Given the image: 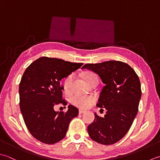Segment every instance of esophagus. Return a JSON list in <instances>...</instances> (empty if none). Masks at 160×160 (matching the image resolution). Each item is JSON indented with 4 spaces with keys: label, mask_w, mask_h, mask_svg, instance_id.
Wrapping results in <instances>:
<instances>
[{
    "label": "esophagus",
    "mask_w": 160,
    "mask_h": 160,
    "mask_svg": "<svg viewBox=\"0 0 160 160\" xmlns=\"http://www.w3.org/2000/svg\"><path fill=\"white\" fill-rule=\"evenodd\" d=\"M79 114H83V113H85V112H86V111H85V110H79Z\"/></svg>",
    "instance_id": "34e87169"
}]
</instances>
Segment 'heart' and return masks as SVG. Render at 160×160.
I'll return each mask as SVG.
<instances>
[{
	"mask_svg": "<svg viewBox=\"0 0 160 160\" xmlns=\"http://www.w3.org/2000/svg\"><path fill=\"white\" fill-rule=\"evenodd\" d=\"M93 76H96L95 74L92 72H88L85 74L84 78L86 81L89 78ZM74 75L72 74L68 75L64 80L63 82V89L66 92H69L71 90L72 82ZM96 97L94 95H87L80 93H76L71 97V102L75 106L81 109H86L90 107L92 104L95 102Z\"/></svg>",
	"mask_w": 160,
	"mask_h": 160,
	"instance_id": "b5f03b06",
	"label": "heart"
}]
</instances>
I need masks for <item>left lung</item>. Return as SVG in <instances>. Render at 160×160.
I'll list each match as a JSON object with an SVG mask.
<instances>
[{
    "instance_id": "1",
    "label": "left lung",
    "mask_w": 160,
    "mask_h": 160,
    "mask_svg": "<svg viewBox=\"0 0 160 160\" xmlns=\"http://www.w3.org/2000/svg\"><path fill=\"white\" fill-rule=\"evenodd\" d=\"M84 68L98 74L105 84L97 106L107 110L104 117L94 113L88 132L94 142L113 144L128 132L138 114L142 96L139 79L129 65L119 61L88 63Z\"/></svg>"
}]
</instances>
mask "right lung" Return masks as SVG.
Masks as SVG:
<instances>
[{
    "mask_svg": "<svg viewBox=\"0 0 160 160\" xmlns=\"http://www.w3.org/2000/svg\"><path fill=\"white\" fill-rule=\"evenodd\" d=\"M82 65L43 57L26 68L19 84V103L26 126L38 141L47 144L61 141L71 120L79 115L74 106H68L67 112H56L54 107L67 105L59 81Z\"/></svg>",
    "mask_w": 160,
    "mask_h": 160,
    "instance_id": "1",
    "label": "right lung"
}]
</instances>
